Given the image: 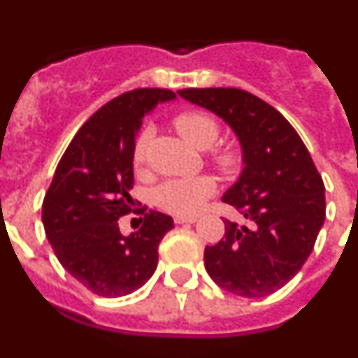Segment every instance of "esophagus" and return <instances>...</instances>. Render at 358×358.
<instances>
[{"label":"esophagus","mask_w":358,"mask_h":358,"mask_svg":"<svg viewBox=\"0 0 358 358\" xmlns=\"http://www.w3.org/2000/svg\"><path fill=\"white\" fill-rule=\"evenodd\" d=\"M197 220V217H182V215H176L173 217V222L176 224H194Z\"/></svg>","instance_id":"esophagus-1"}]
</instances>
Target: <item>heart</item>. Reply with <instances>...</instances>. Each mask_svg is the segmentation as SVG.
Returning <instances> with one entry per match:
<instances>
[{
  "label": "heart",
  "mask_w": 358,
  "mask_h": 358,
  "mask_svg": "<svg viewBox=\"0 0 358 358\" xmlns=\"http://www.w3.org/2000/svg\"><path fill=\"white\" fill-rule=\"evenodd\" d=\"M173 127L188 143L197 148H208L218 140L220 125L217 120L204 110H182L173 118ZM152 138V129L145 127L138 132L132 143V164L136 170H141L147 159L148 143ZM213 169L220 176H233L243 164V152L236 145H220L215 147L208 156ZM215 182L208 176L185 177V179H169L156 186L152 199L161 210L173 215L189 217L201 211L204 202L213 195Z\"/></svg>",
  "instance_id": "heart-1"
}]
</instances>
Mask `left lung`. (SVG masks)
<instances>
[{
	"mask_svg": "<svg viewBox=\"0 0 358 358\" xmlns=\"http://www.w3.org/2000/svg\"><path fill=\"white\" fill-rule=\"evenodd\" d=\"M182 98L229 123L245 169L222 202L251 226L224 218L220 242L206 245L204 265L218 287L264 297L287 285L305 265L324 217V182L294 127L280 110L236 87H188Z\"/></svg>",
	"mask_w": 358,
	"mask_h": 358,
	"instance_id": "left-lung-1",
	"label": "left lung"
}]
</instances>
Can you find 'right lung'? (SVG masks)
Returning a JSON list of instances; mask_svg holds the SVG:
<instances>
[{
  "instance_id": "obj_1",
  "label": "right lung",
  "mask_w": 358,
  "mask_h": 358,
  "mask_svg": "<svg viewBox=\"0 0 358 358\" xmlns=\"http://www.w3.org/2000/svg\"><path fill=\"white\" fill-rule=\"evenodd\" d=\"M173 96L140 87L100 107L68 145L44 195L43 224L57 260L96 296H127L143 287L157 267L161 238L173 227L172 217L143 208L134 210L143 213L138 233L123 236L118 226L134 206L131 154L141 118Z\"/></svg>"
}]
</instances>
